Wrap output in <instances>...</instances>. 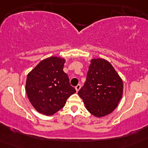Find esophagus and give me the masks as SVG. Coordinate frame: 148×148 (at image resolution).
<instances>
[{"label": "esophagus", "instance_id": "obj_1", "mask_svg": "<svg viewBox=\"0 0 148 148\" xmlns=\"http://www.w3.org/2000/svg\"><path fill=\"white\" fill-rule=\"evenodd\" d=\"M75 88V90H76L77 92H78V90H80V88H81V85L80 84H78V85H77Z\"/></svg>", "mask_w": 148, "mask_h": 148}]
</instances>
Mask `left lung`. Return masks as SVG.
<instances>
[{"label": "left lung", "mask_w": 148, "mask_h": 148, "mask_svg": "<svg viewBox=\"0 0 148 148\" xmlns=\"http://www.w3.org/2000/svg\"><path fill=\"white\" fill-rule=\"evenodd\" d=\"M87 79L78 95L87 110L96 117L112 113L123 94V82L110 63L103 58L90 61Z\"/></svg>", "instance_id": "8db88e82"}]
</instances>
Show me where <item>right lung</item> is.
<instances>
[{"mask_svg": "<svg viewBox=\"0 0 148 148\" xmlns=\"http://www.w3.org/2000/svg\"><path fill=\"white\" fill-rule=\"evenodd\" d=\"M65 59L56 56L42 60L29 73L26 92L38 112L50 116L64 108L66 99L75 93L63 68Z\"/></svg>", "mask_w": 148, "mask_h": 148, "instance_id": "right-lung-1", "label": "right lung"}]
</instances>
